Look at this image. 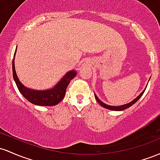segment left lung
<instances>
[{
  "mask_svg": "<svg viewBox=\"0 0 160 160\" xmlns=\"http://www.w3.org/2000/svg\"><path fill=\"white\" fill-rule=\"evenodd\" d=\"M149 80H150V79H149ZM148 82H149V81H148ZM147 86H148V85H147ZM146 88H145L144 90H143V91L141 93V94L138 95V96L135 98V99H134L133 100H132V101L129 102V103H128L123 104V105H121V106H110V105H108V104H106V103H104L103 102H102L101 100H100L99 98H98V96H97L96 94H94V97H95V98H96L97 101H98V103L100 104V106H102V107H104V108H106L107 109H110V110H113V111H122V110H125V109L129 108V107H132L133 104L135 103L136 102H137L138 100H139L140 98H141V97L142 96L143 93H144L145 90H146Z\"/></svg>",
  "mask_w": 160,
  "mask_h": 160,
  "instance_id": "1",
  "label": "left lung"
}]
</instances>
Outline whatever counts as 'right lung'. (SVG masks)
Returning a JSON list of instances; mask_svg holds the SVG:
<instances>
[{
  "label": "right lung",
  "mask_w": 160,
  "mask_h": 160,
  "mask_svg": "<svg viewBox=\"0 0 160 160\" xmlns=\"http://www.w3.org/2000/svg\"><path fill=\"white\" fill-rule=\"evenodd\" d=\"M16 52L17 50L14 53V58L12 60V76L19 92L22 94V96L31 103L38 106L50 107V106H55L60 103L65 96L66 90L67 88L68 85L76 75V71L73 69L66 72V75L62 76V78L57 82L56 85L50 89L35 90L29 88L21 83L16 72L15 64H14Z\"/></svg>",
  "instance_id": "add662e5"
}]
</instances>
